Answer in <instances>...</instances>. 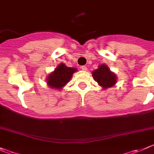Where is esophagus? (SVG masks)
I'll use <instances>...</instances> for the list:
<instances>
[{
	"mask_svg": "<svg viewBox=\"0 0 154 154\" xmlns=\"http://www.w3.org/2000/svg\"><path fill=\"white\" fill-rule=\"evenodd\" d=\"M81 69L83 70V71H87V69H87V66H82L81 67Z\"/></svg>",
	"mask_w": 154,
	"mask_h": 154,
	"instance_id": "34e87169",
	"label": "esophagus"
}]
</instances>
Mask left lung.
Returning <instances> with one entry per match:
<instances>
[{"instance_id": "obj_1", "label": "left lung", "mask_w": 154, "mask_h": 154, "mask_svg": "<svg viewBox=\"0 0 154 154\" xmlns=\"http://www.w3.org/2000/svg\"><path fill=\"white\" fill-rule=\"evenodd\" d=\"M93 78L103 88L112 87L116 83L117 78L114 73L111 72L108 66L101 65L98 69L92 72Z\"/></svg>"}]
</instances>
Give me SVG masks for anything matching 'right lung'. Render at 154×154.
<instances>
[{
  "mask_svg": "<svg viewBox=\"0 0 154 154\" xmlns=\"http://www.w3.org/2000/svg\"><path fill=\"white\" fill-rule=\"evenodd\" d=\"M75 71L76 69L75 68L67 67L65 64L61 63L53 72L49 75L47 79V84L51 88L62 89L65 85L70 81L73 73Z\"/></svg>",
  "mask_w": 154,
  "mask_h": 154,
  "instance_id": "add662e5",
  "label": "right lung"
}]
</instances>
